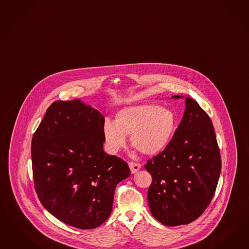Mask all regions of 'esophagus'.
I'll return each mask as SVG.
<instances>
[{
    "label": "esophagus",
    "instance_id": "34e87169",
    "mask_svg": "<svg viewBox=\"0 0 249 249\" xmlns=\"http://www.w3.org/2000/svg\"><path fill=\"white\" fill-rule=\"evenodd\" d=\"M128 166L130 168V171L132 174H135L140 168H142V165L140 163H137V162H128Z\"/></svg>",
    "mask_w": 249,
    "mask_h": 249
}]
</instances>
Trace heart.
Segmentation results:
<instances>
[{
  "label": "heart",
  "mask_w": 249,
  "mask_h": 249,
  "mask_svg": "<svg viewBox=\"0 0 249 249\" xmlns=\"http://www.w3.org/2000/svg\"><path fill=\"white\" fill-rule=\"evenodd\" d=\"M177 121L174 113L166 107L144 104L124 107L114 122L106 121L103 137L108 152L117 153L125 146L126 136L142 153L154 155L166 148L174 134Z\"/></svg>",
  "instance_id": "1"
}]
</instances>
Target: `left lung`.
<instances>
[{
  "label": "left lung",
  "instance_id": "left-lung-1",
  "mask_svg": "<svg viewBox=\"0 0 249 249\" xmlns=\"http://www.w3.org/2000/svg\"><path fill=\"white\" fill-rule=\"evenodd\" d=\"M175 99L181 96H173ZM186 109L171 141L144 166L152 177L150 212L165 226L187 225L209 207L221 171V157L208 113L186 98Z\"/></svg>",
  "mask_w": 249,
  "mask_h": 249
}]
</instances>
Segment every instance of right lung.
I'll list each match as a JSON object with an SVG mask.
<instances>
[{
	"instance_id": "1",
	"label": "right lung",
	"mask_w": 249,
	"mask_h": 249,
	"mask_svg": "<svg viewBox=\"0 0 249 249\" xmlns=\"http://www.w3.org/2000/svg\"><path fill=\"white\" fill-rule=\"evenodd\" d=\"M104 117L80 100L48 107L32 141L34 188L44 209L74 228L107 220L127 162L103 150Z\"/></svg>"
}]
</instances>
